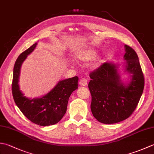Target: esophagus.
<instances>
[{
    "label": "esophagus",
    "mask_w": 154,
    "mask_h": 154,
    "mask_svg": "<svg viewBox=\"0 0 154 154\" xmlns=\"http://www.w3.org/2000/svg\"><path fill=\"white\" fill-rule=\"evenodd\" d=\"M87 84V80L86 78H82L79 81V85L81 86H86Z\"/></svg>",
    "instance_id": "esophagus-1"
}]
</instances>
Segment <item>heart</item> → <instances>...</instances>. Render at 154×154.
I'll return each instance as SVG.
<instances>
[{"label": "heart", "instance_id": "obj_1", "mask_svg": "<svg viewBox=\"0 0 154 154\" xmlns=\"http://www.w3.org/2000/svg\"><path fill=\"white\" fill-rule=\"evenodd\" d=\"M97 51L95 50H87L78 55V59L83 61L92 60L97 56Z\"/></svg>", "mask_w": 154, "mask_h": 154}]
</instances>
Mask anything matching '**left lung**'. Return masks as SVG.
I'll list each match as a JSON object with an SVG mask.
<instances>
[{
	"label": "left lung",
	"instance_id": "left-lung-1",
	"mask_svg": "<svg viewBox=\"0 0 154 154\" xmlns=\"http://www.w3.org/2000/svg\"><path fill=\"white\" fill-rule=\"evenodd\" d=\"M125 48L126 69L132 74L128 86L121 82L117 67L112 63H104L89 75L91 112L101 123L114 124L130 117L143 93L144 77L138 55L129 45Z\"/></svg>",
	"mask_w": 154,
	"mask_h": 154
}]
</instances>
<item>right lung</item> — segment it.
Instances as JSON below:
<instances>
[{
	"label": "right lung",
	"instance_id": "obj_1",
	"mask_svg": "<svg viewBox=\"0 0 154 154\" xmlns=\"http://www.w3.org/2000/svg\"><path fill=\"white\" fill-rule=\"evenodd\" d=\"M35 43L19 55L16 60L12 83L13 99L23 114L31 122L46 126L60 122L66 112L67 103L71 94L78 88V77H73L59 82L45 96L30 99L24 97L18 86V78L22 62L36 46Z\"/></svg>",
	"mask_w": 154,
	"mask_h": 154
}]
</instances>
